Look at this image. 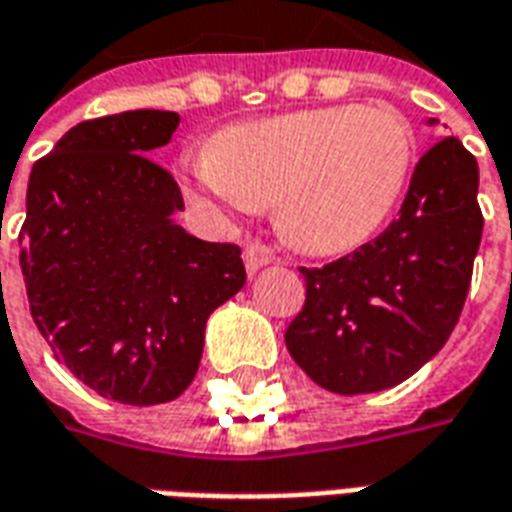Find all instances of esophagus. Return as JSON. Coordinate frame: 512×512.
<instances>
[{
	"label": "esophagus",
	"instance_id": "esophagus-1",
	"mask_svg": "<svg viewBox=\"0 0 512 512\" xmlns=\"http://www.w3.org/2000/svg\"><path fill=\"white\" fill-rule=\"evenodd\" d=\"M274 260V255H271V249H268L266 244H260V241H249V244L244 246V266L246 271H249V277H255L260 268H266L268 263Z\"/></svg>",
	"mask_w": 512,
	"mask_h": 512
}]
</instances>
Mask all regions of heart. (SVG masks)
Returning a JSON list of instances; mask_svg holds the SVG:
<instances>
[{
    "label": "heart",
    "instance_id": "obj_1",
    "mask_svg": "<svg viewBox=\"0 0 512 512\" xmlns=\"http://www.w3.org/2000/svg\"><path fill=\"white\" fill-rule=\"evenodd\" d=\"M411 161L414 131L392 106H318L222 128L186 186L227 213L271 205L285 244L343 255L386 222Z\"/></svg>",
    "mask_w": 512,
    "mask_h": 512
}]
</instances>
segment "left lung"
<instances>
[{"label": "left lung", "instance_id": "1", "mask_svg": "<svg viewBox=\"0 0 512 512\" xmlns=\"http://www.w3.org/2000/svg\"><path fill=\"white\" fill-rule=\"evenodd\" d=\"M477 186L474 156L444 136L419 158L397 219L376 241L329 266L301 268L307 301L285 345L315 384L337 395L381 392L439 354L483 238Z\"/></svg>", "mask_w": 512, "mask_h": 512}]
</instances>
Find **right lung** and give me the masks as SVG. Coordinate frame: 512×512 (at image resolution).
<instances>
[{"label": "right lung", "mask_w": 512, "mask_h": 512, "mask_svg": "<svg viewBox=\"0 0 512 512\" xmlns=\"http://www.w3.org/2000/svg\"><path fill=\"white\" fill-rule=\"evenodd\" d=\"M178 112L134 109L73 126L32 167L21 271L54 356L101 397L169 403L197 376L205 323L246 285L241 249L186 233L156 161Z\"/></svg>", "instance_id": "1"}]
</instances>
